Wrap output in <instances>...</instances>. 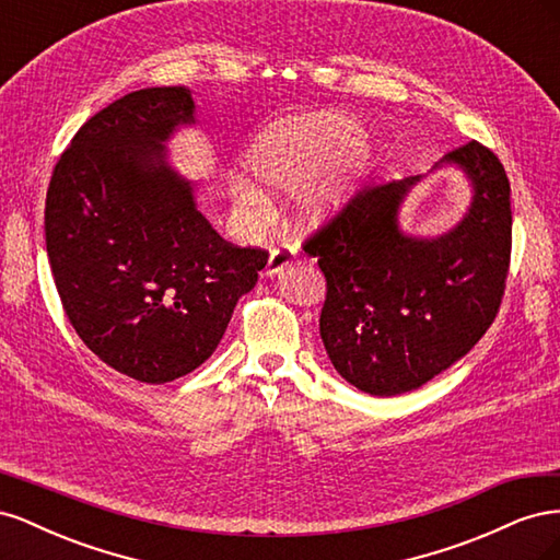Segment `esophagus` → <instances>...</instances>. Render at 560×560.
<instances>
[{"label":"esophagus","mask_w":560,"mask_h":560,"mask_svg":"<svg viewBox=\"0 0 560 560\" xmlns=\"http://www.w3.org/2000/svg\"><path fill=\"white\" fill-rule=\"evenodd\" d=\"M294 261H296V249H294V247H290V245L273 247V249H270V254H268L266 276L276 278V276L282 273V270H284L287 266H292Z\"/></svg>","instance_id":"obj_1"}]
</instances>
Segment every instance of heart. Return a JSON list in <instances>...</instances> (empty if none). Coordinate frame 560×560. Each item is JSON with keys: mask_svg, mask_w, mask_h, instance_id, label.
Masks as SVG:
<instances>
[{"mask_svg": "<svg viewBox=\"0 0 560 560\" xmlns=\"http://www.w3.org/2000/svg\"><path fill=\"white\" fill-rule=\"evenodd\" d=\"M362 144L364 130L350 116L331 112L292 116L257 132L245 163L252 177L268 191L287 194L303 185L294 200V217L301 226L319 229L346 208L354 184V167L364 154ZM260 187L247 177H231L229 191L235 210L245 217L264 212L268 196Z\"/></svg>", "mask_w": 560, "mask_h": 560, "instance_id": "heart-1", "label": "heart"}]
</instances>
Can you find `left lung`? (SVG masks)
<instances>
[{
    "label": "left lung",
    "mask_w": 560,
    "mask_h": 560,
    "mask_svg": "<svg viewBox=\"0 0 560 560\" xmlns=\"http://www.w3.org/2000/svg\"><path fill=\"white\" fill-rule=\"evenodd\" d=\"M464 175L470 202L442 234L400 226L427 175L369 186L306 252L327 278L319 336L334 369L374 397L425 385L477 346L495 319L512 249L510 179L493 151L465 142L432 165Z\"/></svg>",
    "instance_id": "1"
}]
</instances>
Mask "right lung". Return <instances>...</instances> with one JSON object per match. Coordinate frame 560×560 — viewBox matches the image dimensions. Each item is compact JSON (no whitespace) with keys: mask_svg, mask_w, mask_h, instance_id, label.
Returning a JSON list of instances; mask_svg holds the SVG:
<instances>
[{"mask_svg":"<svg viewBox=\"0 0 560 560\" xmlns=\"http://www.w3.org/2000/svg\"><path fill=\"white\" fill-rule=\"evenodd\" d=\"M191 89L124 95L79 128L46 194V252L67 317L140 383L191 374L222 341L268 254L229 245L198 210L206 179L167 144L196 128Z\"/></svg>","mask_w":560,"mask_h":560,"instance_id":"right-lung-1","label":"right lung"}]
</instances>
